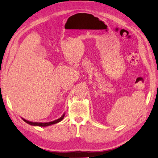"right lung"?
Wrapping results in <instances>:
<instances>
[{
  "instance_id": "1",
  "label": "right lung",
  "mask_w": 158,
  "mask_h": 158,
  "mask_svg": "<svg viewBox=\"0 0 158 158\" xmlns=\"http://www.w3.org/2000/svg\"><path fill=\"white\" fill-rule=\"evenodd\" d=\"M65 116V113L58 119L55 120H53V121H52V122H49V123H34V122H31V121H29V120H27L25 119H24L23 118H22L23 121L25 122L26 123L29 124L30 125H32V126H41V127H46V126H50V125H52V124H55L56 123H58L59 122H60L61 120L64 118Z\"/></svg>"
}]
</instances>
